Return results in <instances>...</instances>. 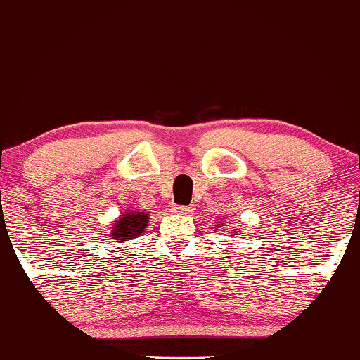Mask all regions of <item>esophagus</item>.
<instances>
[{"mask_svg":"<svg viewBox=\"0 0 360 360\" xmlns=\"http://www.w3.org/2000/svg\"><path fill=\"white\" fill-rule=\"evenodd\" d=\"M172 211L176 214H191L193 211V206H181V205H174L172 206Z\"/></svg>","mask_w":360,"mask_h":360,"instance_id":"esophagus-1","label":"esophagus"}]
</instances>
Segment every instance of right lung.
Returning a JSON list of instances; mask_svg holds the SVG:
<instances>
[{
  "label": "right lung",
  "instance_id": "add662e5",
  "mask_svg": "<svg viewBox=\"0 0 360 360\" xmlns=\"http://www.w3.org/2000/svg\"><path fill=\"white\" fill-rule=\"evenodd\" d=\"M149 223V216L146 211H127L121 214V218L115 221V228H112L108 240H115V243H124V240L134 239L136 236L144 233L146 226Z\"/></svg>",
  "mask_w": 360,
  "mask_h": 360
}]
</instances>
